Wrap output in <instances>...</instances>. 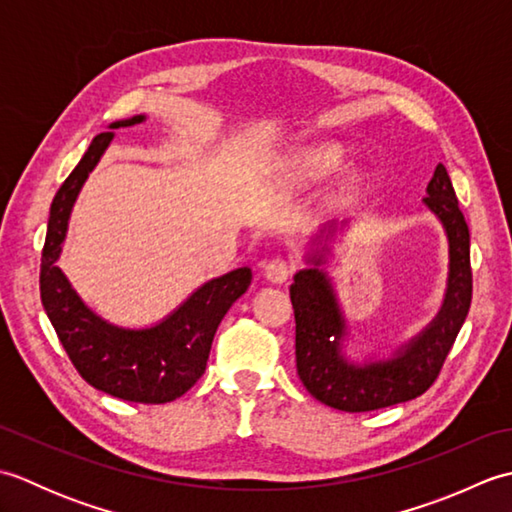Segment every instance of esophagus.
Wrapping results in <instances>:
<instances>
[{"label":"esophagus","mask_w":512,"mask_h":512,"mask_svg":"<svg viewBox=\"0 0 512 512\" xmlns=\"http://www.w3.org/2000/svg\"><path fill=\"white\" fill-rule=\"evenodd\" d=\"M292 268H295V266H292L288 259L275 257L264 266V275H266L268 281H273V284H284V281L292 275Z\"/></svg>","instance_id":"1"}]
</instances>
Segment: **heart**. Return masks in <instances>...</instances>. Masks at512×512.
I'll list each match as a JSON object with an SVG mask.
<instances>
[{"label": "heart", "mask_w": 512, "mask_h": 512, "mask_svg": "<svg viewBox=\"0 0 512 512\" xmlns=\"http://www.w3.org/2000/svg\"><path fill=\"white\" fill-rule=\"evenodd\" d=\"M341 162V151L339 149H321L317 154L308 158V169L314 176H321V173H328Z\"/></svg>", "instance_id": "1"}]
</instances>
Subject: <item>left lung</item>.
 <instances>
[{"label": "left lung", "instance_id": "1", "mask_svg": "<svg viewBox=\"0 0 512 512\" xmlns=\"http://www.w3.org/2000/svg\"><path fill=\"white\" fill-rule=\"evenodd\" d=\"M424 206L438 217L449 242V277L442 306L427 328L389 358L356 363L343 352L347 321L330 275L321 268L330 255L336 226L325 224L312 237L306 262L290 286L297 323V374L303 387L323 405L339 411H374L424 394L438 378L444 358L453 347L471 308V237L444 165H438L427 184Z\"/></svg>", "mask_w": 512, "mask_h": 512}]
</instances>
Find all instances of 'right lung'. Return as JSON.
<instances>
[{
	"label": "right lung",
	"instance_id": "add662e5",
	"mask_svg": "<svg viewBox=\"0 0 512 512\" xmlns=\"http://www.w3.org/2000/svg\"><path fill=\"white\" fill-rule=\"evenodd\" d=\"M145 118V114H138L110 123L107 132L94 136L90 149L54 195L41 253L39 288L43 310L76 372L92 387L114 398L160 405L187 394L198 383L209 361L217 325L248 290L253 273L244 266L206 281L176 310L149 328H123L105 321L76 295L57 266L74 202L110 147L112 129L132 127Z\"/></svg>",
	"mask_w": 512,
	"mask_h": 512
}]
</instances>
